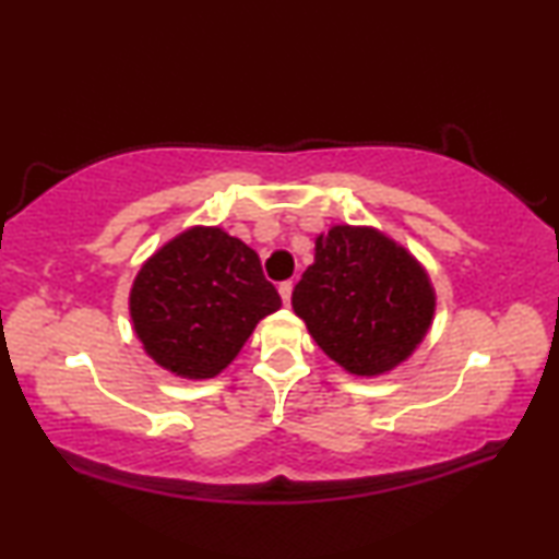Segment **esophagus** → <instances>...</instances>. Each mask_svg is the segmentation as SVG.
<instances>
[{
	"instance_id": "obj_1",
	"label": "esophagus",
	"mask_w": 559,
	"mask_h": 559,
	"mask_svg": "<svg viewBox=\"0 0 559 559\" xmlns=\"http://www.w3.org/2000/svg\"><path fill=\"white\" fill-rule=\"evenodd\" d=\"M280 297H282V302L289 305V300H293V282H282Z\"/></svg>"
}]
</instances>
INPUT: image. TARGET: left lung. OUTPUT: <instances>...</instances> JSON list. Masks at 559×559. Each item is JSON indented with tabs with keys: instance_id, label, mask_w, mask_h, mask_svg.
Instances as JSON below:
<instances>
[{
	"instance_id": "obj_1",
	"label": "left lung",
	"mask_w": 559,
	"mask_h": 559,
	"mask_svg": "<svg viewBox=\"0 0 559 559\" xmlns=\"http://www.w3.org/2000/svg\"><path fill=\"white\" fill-rule=\"evenodd\" d=\"M293 308L320 348L356 377L407 361L430 331L435 289L425 266L371 226H333L295 285Z\"/></svg>"
}]
</instances>
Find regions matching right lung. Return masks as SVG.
I'll return each instance as SVG.
<instances>
[{
    "instance_id": "1",
    "label": "right lung",
    "mask_w": 559,
    "mask_h": 559,
    "mask_svg": "<svg viewBox=\"0 0 559 559\" xmlns=\"http://www.w3.org/2000/svg\"><path fill=\"white\" fill-rule=\"evenodd\" d=\"M280 305L257 251L218 226H193L167 241L129 293L136 338L152 361L182 379L224 371Z\"/></svg>"
}]
</instances>
